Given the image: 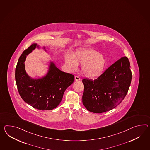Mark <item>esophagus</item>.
I'll use <instances>...</instances> for the list:
<instances>
[{
  "label": "esophagus",
  "mask_w": 150,
  "mask_h": 150,
  "mask_svg": "<svg viewBox=\"0 0 150 150\" xmlns=\"http://www.w3.org/2000/svg\"><path fill=\"white\" fill-rule=\"evenodd\" d=\"M75 80L76 81H80L81 79L80 77L78 76H75Z\"/></svg>",
  "instance_id": "34e87169"
}]
</instances>
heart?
<instances>
[{"label": "heart", "mask_w": 150, "mask_h": 150, "mask_svg": "<svg viewBox=\"0 0 150 150\" xmlns=\"http://www.w3.org/2000/svg\"><path fill=\"white\" fill-rule=\"evenodd\" d=\"M66 62L73 70L77 69V64L82 66V73L89 78L99 76L104 69L106 63L104 57L94 49H83L76 51L73 58L67 56Z\"/></svg>", "instance_id": "b5f03b06"}]
</instances>
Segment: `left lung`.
I'll return each instance as SVG.
<instances>
[{
	"label": "left lung",
	"instance_id": "1",
	"mask_svg": "<svg viewBox=\"0 0 150 150\" xmlns=\"http://www.w3.org/2000/svg\"><path fill=\"white\" fill-rule=\"evenodd\" d=\"M131 80L130 63L127 57H122L95 80H82L83 105L88 110L95 113L112 110L124 99Z\"/></svg>",
	"mask_w": 150,
	"mask_h": 150
}]
</instances>
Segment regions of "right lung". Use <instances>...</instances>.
<instances>
[{
  "label": "right lung",
  "mask_w": 150,
  "mask_h": 150,
  "mask_svg": "<svg viewBox=\"0 0 150 150\" xmlns=\"http://www.w3.org/2000/svg\"><path fill=\"white\" fill-rule=\"evenodd\" d=\"M33 43L21 55L15 71V79L19 95L30 106L42 110H52L59 106L66 89L73 83L74 76L63 72L50 62L45 76L33 79L26 73L24 62L26 56L36 48ZM45 49V48H44Z\"/></svg>",
  "instance_id": "add662e5"
}]
</instances>
